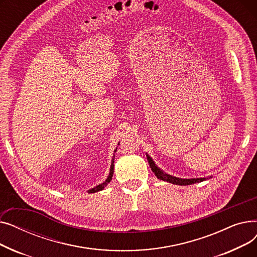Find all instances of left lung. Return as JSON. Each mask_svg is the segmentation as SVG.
Segmentation results:
<instances>
[{
	"label": "left lung",
	"instance_id": "8db88e82",
	"mask_svg": "<svg viewBox=\"0 0 257 257\" xmlns=\"http://www.w3.org/2000/svg\"><path fill=\"white\" fill-rule=\"evenodd\" d=\"M147 159L148 161H149V165H150V168L151 170L153 171V173L155 174V176L160 179V180H164V181H167V182H170V183H173V184H177V185H191V184H194V183H199V182H202V181H205L207 179H210L212 178V176H209L207 178H191V179H183V178H178V177H175V176H172V175H169L167 174L166 172H164L163 170H161L160 168H158L156 166V164L154 163V160L152 159L151 156H149V154H147Z\"/></svg>",
	"mask_w": 257,
	"mask_h": 257
}]
</instances>
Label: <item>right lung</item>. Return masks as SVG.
Listing matches in <instances>:
<instances>
[{
	"mask_svg": "<svg viewBox=\"0 0 257 257\" xmlns=\"http://www.w3.org/2000/svg\"><path fill=\"white\" fill-rule=\"evenodd\" d=\"M116 149H117V148H116ZM116 149L114 150V153L116 152ZM114 153H113V157H112V159H111V165H110L109 175H108V176H107L106 180H105L103 183H101V184H99V185H97V186H94V187L90 188V190H88V191H87L88 194H93V193H97V192H99V191H102L103 188L111 181L112 176H113V168H114Z\"/></svg>",
	"mask_w": 257,
	"mask_h": 257,
	"instance_id": "add662e5",
	"label": "right lung"
}]
</instances>
